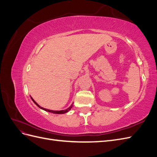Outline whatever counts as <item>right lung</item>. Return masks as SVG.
Segmentation results:
<instances>
[{"label": "right lung", "instance_id": "add662e5", "mask_svg": "<svg viewBox=\"0 0 157 157\" xmlns=\"http://www.w3.org/2000/svg\"><path fill=\"white\" fill-rule=\"evenodd\" d=\"M31 99L33 100V101L35 103V105H37L38 107H39V108H40V109H43V110H44V111H48V112H50V113H54V114H64V113H67L69 110H71V109L72 108V107H73V105H71L69 108H67V109H66L65 110H61V111H53V110H49V109H45V108H43V107H40L39 104H38L34 99H33V98H32V97H31Z\"/></svg>", "mask_w": 157, "mask_h": 157}]
</instances>
